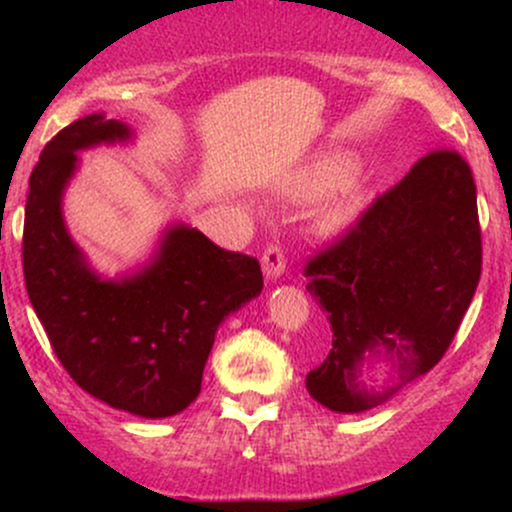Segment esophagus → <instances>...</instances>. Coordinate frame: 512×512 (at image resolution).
Instances as JSON below:
<instances>
[{"mask_svg":"<svg viewBox=\"0 0 512 512\" xmlns=\"http://www.w3.org/2000/svg\"><path fill=\"white\" fill-rule=\"evenodd\" d=\"M262 269L264 274L272 276V279H276V276L284 274L286 269V252L284 248H281L279 243H269L267 250H264L262 255Z\"/></svg>","mask_w":512,"mask_h":512,"instance_id":"esophagus-1","label":"esophagus"}]
</instances>
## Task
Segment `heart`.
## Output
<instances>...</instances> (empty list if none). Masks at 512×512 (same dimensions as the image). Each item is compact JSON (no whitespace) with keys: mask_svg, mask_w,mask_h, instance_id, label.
Here are the masks:
<instances>
[{"mask_svg":"<svg viewBox=\"0 0 512 512\" xmlns=\"http://www.w3.org/2000/svg\"><path fill=\"white\" fill-rule=\"evenodd\" d=\"M342 173H344L342 163H337V161L320 163V166L305 170L301 178L293 182V195H298V197L315 195V192L330 187ZM361 202H363L361 190H358L356 185H342L330 199H327L325 207H322V214H320L322 223H325L327 228L344 226L346 221L354 219L356 211L361 209Z\"/></svg>","mask_w":512,"mask_h":512,"instance_id":"1","label":"heart"}]
</instances>
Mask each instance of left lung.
I'll return each mask as SVG.
<instances>
[{"instance_id": "8db88e82", "label": "left lung", "mask_w": 512, "mask_h": 512, "mask_svg": "<svg viewBox=\"0 0 512 512\" xmlns=\"http://www.w3.org/2000/svg\"><path fill=\"white\" fill-rule=\"evenodd\" d=\"M305 289L332 327V349L305 378L317 402L358 414L397 397L455 339L481 276L477 185L464 156L433 149L305 260ZM383 357L393 380L366 391L357 366Z\"/></svg>"}]
</instances>
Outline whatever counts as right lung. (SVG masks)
Returning a JSON list of instances; mask_svg holds the SVG:
<instances>
[{
  "label": "right lung",
  "mask_w": 512,
  "mask_h": 512,
  "mask_svg": "<svg viewBox=\"0 0 512 512\" xmlns=\"http://www.w3.org/2000/svg\"><path fill=\"white\" fill-rule=\"evenodd\" d=\"M122 122L86 115L45 144L28 180L23 276L52 351L88 395L146 419L195 402L221 320L262 291L255 257L195 231L168 233L132 279L101 281L67 236L60 199L74 151L127 139Z\"/></svg>",
  "instance_id": "obj_1"
}]
</instances>
